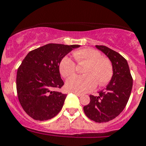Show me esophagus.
<instances>
[{
  "label": "esophagus",
  "instance_id": "34e87169",
  "mask_svg": "<svg viewBox=\"0 0 146 146\" xmlns=\"http://www.w3.org/2000/svg\"><path fill=\"white\" fill-rule=\"evenodd\" d=\"M73 94H75L76 95H77V96H78V97H80V96L82 95V94L78 93V92H73Z\"/></svg>",
  "mask_w": 146,
  "mask_h": 146
}]
</instances>
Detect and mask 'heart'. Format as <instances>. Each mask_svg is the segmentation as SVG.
<instances>
[{"instance_id": "1", "label": "heart", "mask_w": 146, "mask_h": 146, "mask_svg": "<svg viewBox=\"0 0 146 146\" xmlns=\"http://www.w3.org/2000/svg\"><path fill=\"white\" fill-rule=\"evenodd\" d=\"M73 58L79 65H85L82 70L85 75L74 76L66 82L68 91L85 93L93 91L97 86L106 85L113 76L111 61L102 56L98 51L93 48H83L76 51ZM76 65L69 57H64L59 63V71L63 77L67 78L76 73Z\"/></svg>"}]
</instances>
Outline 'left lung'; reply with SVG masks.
Returning <instances> with one entry per match:
<instances>
[{
  "label": "left lung",
  "instance_id": "obj_1",
  "mask_svg": "<svg viewBox=\"0 0 146 146\" xmlns=\"http://www.w3.org/2000/svg\"><path fill=\"white\" fill-rule=\"evenodd\" d=\"M110 58L113 76L99 95H90V103L83 107L88 118L98 123L116 118L126 106L133 87V78L127 61L122 55L105 46H96Z\"/></svg>",
  "mask_w": 146,
  "mask_h": 146
}]
</instances>
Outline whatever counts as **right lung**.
Listing matches in <instances>:
<instances>
[{
  "label": "right lung",
  "instance_id": "1",
  "mask_svg": "<svg viewBox=\"0 0 146 146\" xmlns=\"http://www.w3.org/2000/svg\"><path fill=\"white\" fill-rule=\"evenodd\" d=\"M78 47L48 43L31 51L24 58L17 70L16 90L21 106L32 118L48 120L61 111L67 94L53 90L64 85L59 63Z\"/></svg>",
  "mask_w": 146,
  "mask_h": 146
}]
</instances>
